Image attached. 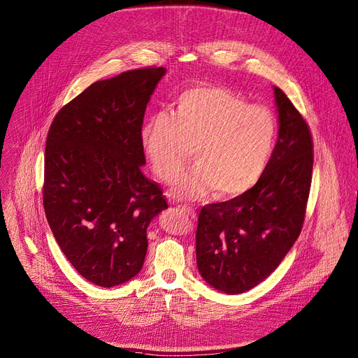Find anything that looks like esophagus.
<instances>
[{
  "label": "esophagus",
  "instance_id": "34e87169",
  "mask_svg": "<svg viewBox=\"0 0 358 358\" xmlns=\"http://www.w3.org/2000/svg\"><path fill=\"white\" fill-rule=\"evenodd\" d=\"M181 210H182L187 216H190L192 219H196V217H197L196 210H194L193 208H190V206H181Z\"/></svg>",
  "mask_w": 358,
  "mask_h": 358
}]
</instances>
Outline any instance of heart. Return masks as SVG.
<instances>
[{
  "label": "heart",
  "mask_w": 358,
  "mask_h": 358,
  "mask_svg": "<svg viewBox=\"0 0 358 358\" xmlns=\"http://www.w3.org/2000/svg\"><path fill=\"white\" fill-rule=\"evenodd\" d=\"M277 138L271 113L213 85L184 91L173 115L150 117L141 139L154 173L174 181L194 154L196 165L173 187V196L196 200L215 192L231 199L251 190L264 174Z\"/></svg>",
  "instance_id": "heart-1"
}]
</instances>
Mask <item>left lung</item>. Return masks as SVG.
Masks as SVG:
<instances>
[{"label": "left lung", "mask_w": 358, "mask_h": 358, "mask_svg": "<svg viewBox=\"0 0 358 358\" xmlns=\"http://www.w3.org/2000/svg\"><path fill=\"white\" fill-rule=\"evenodd\" d=\"M278 139L258 182L235 199L204 206L196 231L200 275L219 292L239 294L264 281L303 227L312 182L309 126L274 87Z\"/></svg>", "instance_id": "left-lung-1"}]
</instances>
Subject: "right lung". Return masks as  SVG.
I'll return each instance as SVG.
<instances>
[{
  "mask_svg": "<svg viewBox=\"0 0 358 358\" xmlns=\"http://www.w3.org/2000/svg\"><path fill=\"white\" fill-rule=\"evenodd\" d=\"M165 68L97 81L55 116L45 149L43 208L59 248L84 278L113 287L143 266L146 229L168 209L148 180L141 131Z\"/></svg>",
  "mask_w": 358,
  "mask_h": 358,
  "instance_id": "add662e5",
  "label": "right lung"
}]
</instances>
